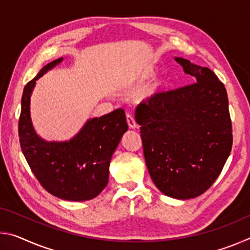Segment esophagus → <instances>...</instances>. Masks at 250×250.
Returning a JSON list of instances; mask_svg holds the SVG:
<instances>
[{
	"label": "esophagus",
	"instance_id": "1",
	"mask_svg": "<svg viewBox=\"0 0 250 250\" xmlns=\"http://www.w3.org/2000/svg\"><path fill=\"white\" fill-rule=\"evenodd\" d=\"M126 122H128V125L130 129H135L138 128V124L135 122L134 118L131 116V115H126Z\"/></svg>",
	"mask_w": 250,
	"mask_h": 250
}]
</instances>
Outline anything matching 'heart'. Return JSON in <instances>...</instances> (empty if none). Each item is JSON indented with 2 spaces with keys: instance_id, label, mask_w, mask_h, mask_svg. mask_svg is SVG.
Here are the masks:
<instances>
[{
  "instance_id": "heart-1",
  "label": "heart",
  "mask_w": 250,
  "mask_h": 250,
  "mask_svg": "<svg viewBox=\"0 0 250 250\" xmlns=\"http://www.w3.org/2000/svg\"><path fill=\"white\" fill-rule=\"evenodd\" d=\"M154 74V67L146 66L139 71V73L132 76L130 79L126 80L124 83V87L125 89H132V88L137 87L138 84L145 83L146 79L151 78ZM167 84V80L164 76H156V77L152 79L149 83L146 84V86L141 89V91L139 92V99L141 101H150L156 98V97H159L164 90H166Z\"/></svg>"
}]
</instances>
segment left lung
Masks as SVG:
<instances>
[{
    "mask_svg": "<svg viewBox=\"0 0 250 250\" xmlns=\"http://www.w3.org/2000/svg\"><path fill=\"white\" fill-rule=\"evenodd\" d=\"M194 83L141 104L143 152L150 176L164 195L188 200L204 193L221 174L232 146L228 97L213 71L175 57Z\"/></svg>",
    "mask_w": 250,
    "mask_h": 250,
    "instance_id": "left-lung-1",
    "label": "left lung"
}]
</instances>
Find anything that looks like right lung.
Returning <instances> with one entry per match:
<instances>
[{
    "label": "right lung",
    "mask_w": 250,
    "mask_h": 250,
    "mask_svg": "<svg viewBox=\"0 0 250 250\" xmlns=\"http://www.w3.org/2000/svg\"><path fill=\"white\" fill-rule=\"evenodd\" d=\"M62 61L61 57L43 67L24 88L19 122L21 149L46 191L62 200L89 201L107 186L110 161L128 131V124L124 110L117 109L88 119L69 140L48 141L42 138L32 121L31 97L36 80Z\"/></svg>",
    "instance_id": "add662e5"
}]
</instances>
